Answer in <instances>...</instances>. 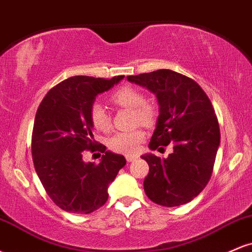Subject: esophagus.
<instances>
[{
  "instance_id": "esophagus-1",
  "label": "esophagus",
  "mask_w": 252,
  "mask_h": 252,
  "mask_svg": "<svg viewBox=\"0 0 252 252\" xmlns=\"http://www.w3.org/2000/svg\"><path fill=\"white\" fill-rule=\"evenodd\" d=\"M126 161H128V162H132V161H135L136 158H137V156H136V155H126Z\"/></svg>"
}]
</instances>
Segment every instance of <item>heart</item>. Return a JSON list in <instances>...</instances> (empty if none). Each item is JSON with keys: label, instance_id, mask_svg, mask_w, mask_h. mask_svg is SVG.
<instances>
[{"label": "heart", "instance_id": "b5f03b06", "mask_svg": "<svg viewBox=\"0 0 252 252\" xmlns=\"http://www.w3.org/2000/svg\"><path fill=\"white\" fill-rule=\"evenodd\" d=\"M110 99L118 106L134 110L136 122L143 126H150L154 122V106L146 103V97L140 90L131 86H122L110 96ZM90 121L92 126L98 131H108L111 126L108 112L99 103H94L90 108ZM144 134L142 130L117 132L108 141V146L112 152L129 155L137 150L138 144L142 142Z\"/></svg>", "mask_w": 252, "mask_h": 252}]
</instances>
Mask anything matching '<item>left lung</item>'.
<instances>
[{
	"instance_id": "1",
	"label": "left lung",
	"mask_w": 252,
	"mask_h": 252,
	"mask_svg": "<svg viewBox=\"0 0 252 252\" xmlns=\"http://www.w3.org/2000/svg\"><path fill=\"white\" fill-rule=\"evenodd\" d=\"M126 79L147 88L158 98L160 114L149 148L155 150L169 143L173 147L167 158L154 154L141 156L149 166L144 192L161 206L189 202L210 181L220 144L218 120L210 98L194 80L170 70Z\"/></svg>"
}]
</instances>
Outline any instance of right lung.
I'll use <instances>...</instances> for the list:
<instances>
[{
    "label": "right lung",
    "mask_w": 252,
    "mask_h": 252,
    "mask_svg": "<svg viewBox=\"0 0 252 252\" xmlns=\"http://www.w3.org/2000/svg\"><path fill=\"white\" fill-rule=\"evenodd\" d=\"M124 76L111 79L76 76L48 91L37 108L32 156L43 189L66 212L88 215L108 200V187L126 161L94 140L90 108L99 94ZM84 150L104 152L98 165L82 161Z\"/></svg>",
    "instance_id": "obj_1"
}]
</instances>
